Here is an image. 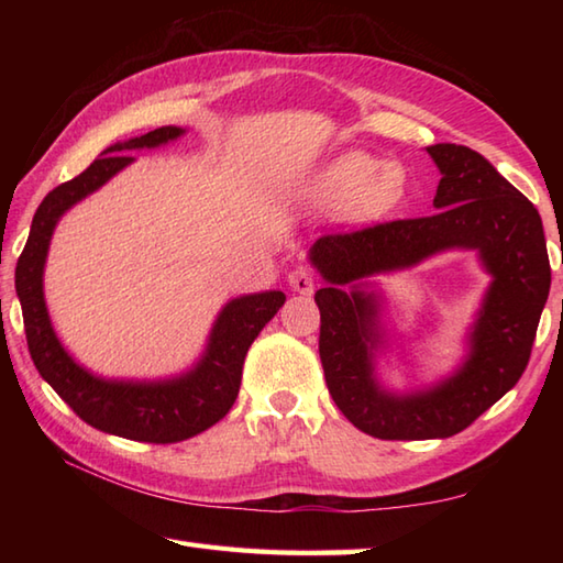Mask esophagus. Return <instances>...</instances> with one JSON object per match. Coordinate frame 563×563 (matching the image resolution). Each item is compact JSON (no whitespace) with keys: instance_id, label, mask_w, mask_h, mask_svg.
I'll return each mask as SVG.
<instances>
[{"instance_id":"esophagus-1","label":"esophagus","mask_w":563,"mask_h":563,"mask_svg":"<svg viewBox=\"0 0 563 563\" xmlns=\"http://www.w3.org/2000/svg\"><path fill=\"white\" fill-rule=\"evenodd\" d=\"M288 280H290V288L295 292H300V295H312L314 288H317V275L309 266L292 268L290 275H288Z\"/></svg>"}]
</instances>
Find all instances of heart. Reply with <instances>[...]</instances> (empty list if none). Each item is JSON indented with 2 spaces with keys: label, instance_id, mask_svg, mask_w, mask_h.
I'll use <instances>...</instances> for the list:
<instances>
[{
  "label": "heart",
  "instance_id": "heart-1",
  "mask_svg": "<svg viewBox=\"0 0 563 563\" xmlns=\"http://www.w3.org/2000/svg\"><path fill=\"white\" fill-rule=\"evenodd\" d=\"M300 196L312 210H349L353 218L373 220L404 200L406 174L399 164L382 162L367 152H345L309 176Z\"/></svg>",
  "mask_w": 563,
  "mask_h": 563
}]
</instances>
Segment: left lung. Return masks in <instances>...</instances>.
I'll list each match as a JSON object with an SVG mask.
<instances>
[{
	"mask_svg": "<svg viewBox=\"0 0 563 563\" xmlns=\"http://www.w3.org/2000/svg\"><path fill=\"white\" fill-rule=\"evenodd\" d=\"M426 152L442 174L435 214L324 234L309 249V261L329 283L314 295L329 394L357 430L379 440L450 438L492 409L528 367L552 285L542 218L532 202L479 152L450 142ZM445 247H476L495 278L473 330L471 357L435 388L391 395L374 379L376 301L360 290V280Z\"/></svg>",
	"mask_w": 563,
	"mask_h": 563,
	"instance_id": "1",
	"label": "left lung"
}]
</instances>
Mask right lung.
Returning <instances> with one entry per match:
<instances>
[{
    "label": "right lung",
    "instance_id": "1",
    "mask_svg": "<svg viewBox=\"0 0 563 563\" xmlns=\"http://www.w3.org/2000/svg\"><path fill=\"white\" fill-rule=\"evenodd\" d=\"M184 135L181 128L164 125L147 135L103 152L87 172L59 184L43 198L33 214L29 242L16 263V295L23 312L29 351L41 377L84 423L137 442L169 445L194 438L227 416L242 385V367L251 343L285 305L280 290L244 295L227 302L214 321L208 349L190 373L164 382L103 379L79 367L57 341L43 297V266L57 220L75 202L101 188L133 162L130 150L159 147Z\"/></svg>",
    "mask_w": 563,
    "mask_h": 563
}]
</instances>
